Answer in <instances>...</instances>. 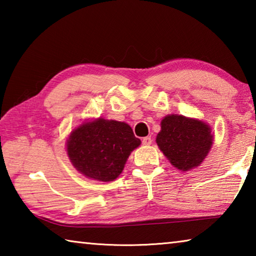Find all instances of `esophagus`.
<instances>
[{
	"label": "esophagus",
	"instance_id": "obj_1",
	"mask_svg": "<svg viewBox=\"0 0 256 256\" xmlns=\"http://www.w3.org/2000/svg\"><path fill=\"white\" fill-rule=\"evenodd\" d=\"M142 144H144V146H150L151 144H152V138H151L150 136H146L142 138Z\"/></svg>",
	"mask_w": 256,
	"mask_h": 256
}]
</instances>
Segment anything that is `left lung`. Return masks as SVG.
Segmentation results:
<instances>
[{
    "label": "left lung",
    "mask_w": 256,
    "mask_h": 256,
    "mask_svg": "<svg viewBox=\"0 0 256 256\" xmlns=\"http://www.w3.org/2000/svg\"><path fill=\"white\" fill-rule=\"evenodd\" d=\"M158 148L177 170L188 172L204 162L214 144L211 126L202 120L170 114L160 123Z\"/></svg>",
    "instance_id": "8db88e82"
}]
</instances>
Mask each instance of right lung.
<instances>
[{
    "instance_id": "add662e5",
    "label": "right lung",
    "mask_w": 256,
    "mask_h": 256,
    "mask_svg": "<svg viewBox=\"0 0 256 256\" xmlns=\"http://www.w3.org/2000/svg\"><path fill=\"white\" fill-rule=\"evenodd\" d=\"M140 144L128 123L98 118L86 120L72 130L66 154L80 174L107 183L122 174L128 156Z\"/></svg>"
}]
</instances>
